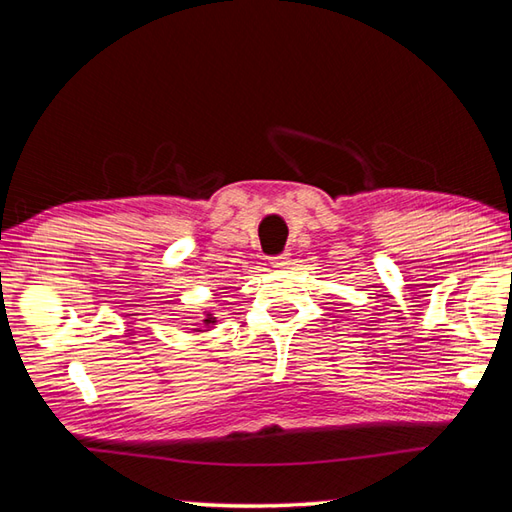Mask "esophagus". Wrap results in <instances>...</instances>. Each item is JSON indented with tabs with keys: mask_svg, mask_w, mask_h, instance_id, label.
<instances>
[{
	"mask_svg": "<svg viewBox=\"0 0 512 512\" xmlns=\"http://www.w3.org/2000/svg\"><path fill=\"white\" fill-rule=\"evenodd\" d=\"M288 262H291V259H288V253L271 257V266H273V268H286Z\"/></svg>",
	"mask_w": 512,
	"mask_h": 512,
	"instance_id": "34e87169",
	"label": "esophagus"
}]
</instances>
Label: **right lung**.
Wrapping results in <instances>:
<instances>
[{
	"label": "right lung",
	"instance_id": "add662e5",
	"mask_svg": "<svg viewBox=\"0 0 512 512\" xmlns=\"http://www.w3.org/2000/svg\"><path fill=\"white\" fill-rule=\"evenodd\" d=\"M217 320L215 318H212V313H208V318L206 320H203V324H215Z\"/></svg>",
	"mask_w": 512,
	"mask_h": 512
}]
</instances>
